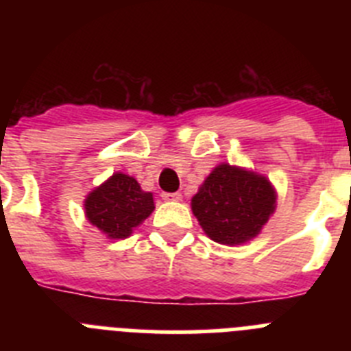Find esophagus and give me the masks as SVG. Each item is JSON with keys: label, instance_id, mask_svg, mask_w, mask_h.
Instances as JSON below:
<instances>
[{"label": "esophagus", "instance_id": "34e87169", "mask_svg": "<svg viewBox=\"0 0 351 351\" xmlns=\"http://www.w3.org/2000/svg\"><path fill=\"white\" fill-rule=\"evenodd\" d=\"M163 198L169 202H181L182 195L181 193H163Z\"/></svg>", "mask_w": 351, "mask_h": 351}]
</instances>
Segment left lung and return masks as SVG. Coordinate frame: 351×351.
<instances>
[{
  "instance_id": "left-lung-1",
  "label": "left lung",
  "mask_w": 351,
  "mask_h": 351,
  "mask_svg": "<svg viewBox=\"0 0 351 351\" xmlns=\"http://www.w3.org/2000/svg\"><path fill=\"white\" fill-rule=\"evenodd\" d=\"M272 182L255 170L219 163L191 198V210L202 230L225 246L250 243L276 210Z\"/></svg>"
}]
</instances>
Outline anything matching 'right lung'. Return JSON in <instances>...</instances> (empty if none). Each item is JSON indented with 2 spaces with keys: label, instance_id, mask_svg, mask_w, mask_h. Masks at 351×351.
Here are the masks:
<instances>
[{
  "label": "right lung",
  "instance_id": "obj_1",
  "mask_svg": "<svg viewBox=\"0 0 351 351\" xmlns=\"http://www.w3.org/2000/svg\"><path fill=\"white\" fill-rule=\"evenodd\" d=\"M153 210V193L142 190L137 179L123 172H114L84 198L88 221L112 241L130 237Z\"/></svg>",
  "mask_w": 351,
  "mask_h": 351
}]
</instances>
